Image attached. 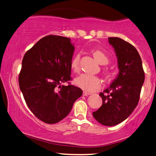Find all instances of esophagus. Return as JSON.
<instances>
[{"mask_svg": "<svg viewBox=\"0 0 156 156\" xmlns=\"http://www.w3.org/2000/svg\"><path fill=\"white\" fill-rule=\"evenodd\" d=\"M83 96H87V95H91V93H87V92L84 91V92H83Z\"/></svg>", "mask_w": 156, "mask_h": 156, "instance_id": "1", "label": "esophagus"}]
</instances>
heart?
I'll list each match as a JSON object with an SVG mask.
<instances>
[{"label":"heart","mask_w":156,"mask_h":156,"mask_svg":"<svg viewBox=\"0 0 156 156\" xmlns=\"http://www.w3.org/2000/svg\"><path fill=\"white\" fill-rule=\"evenodd\" d=\"M92 54L95 60L100 64L105 65L109 63V57L103 50L94 49L92 51ZM79 60H80V55L76 56L72 59L71 67L74 72H78L79 71ZM106 73L109 75V73L108 71H106ZM75 84L87 92L97 91L102 86V82L99 77L85 73L81 74L75 79Z\"/></svg>","instance_id":"obj_1"}]
</instances>
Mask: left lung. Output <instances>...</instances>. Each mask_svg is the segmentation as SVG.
Listing matches in <instances>:
<instances>
[{"label": "left lung", "mask_w": 156, "mask_h": 156, "mask_svg": "<svg viewBox=\"0 0 156 156\" xmlns=\"http://www.w3.org/2000/svg\"><path fill=\"white\" fill-rule=\"evenodd\" d=\"M117 58L119 74L109 87L100 93L102 105L93 115L101 124L115 126L133 112L139 102L145 74L136 48L119 37H109Z\"/></svg>", "instance_id": "left-lung-1"}]
</instances>
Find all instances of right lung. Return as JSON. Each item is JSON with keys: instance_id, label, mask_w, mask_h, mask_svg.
I'll list each match as a JSON object with an SVG mask.
<instances>
[{"instance_id": "1", "label": "right lung", "mask_w": 156, "mask_h": 156, "mask_svg": "<svg viewBox=\"0 0 156 156\" xmlns=\"http://www.w3.org/2000/svg\"><path fill=\"white\" fill-rule=\"evenodd\" d=\"M74 49L70 38L49 35L23 57L20 89L32 112L47 124H55L66 117L83 95L80 87L63 85L71 80Z\"/></svg>"}]
</instances>
